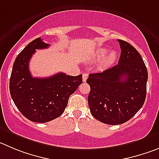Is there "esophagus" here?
Instances as JSON below:
<instances>
[{
    "instance_id": "obj_1",
    "label": "esophagus",
    "mask_w": 159,
    "mask_h": 159,
    "mask_svg": "<svg viewBox=\"0 0 159 159\" xmlns=\"http://www.w3.org/2000/svg\"><path fill=\"white\" fill-rule=\"evenodd\" d=\"M87 78H88V75H87V74H85V73H84V74L82 75L83 81H86Z\"/></svg>"
}]
</instances>
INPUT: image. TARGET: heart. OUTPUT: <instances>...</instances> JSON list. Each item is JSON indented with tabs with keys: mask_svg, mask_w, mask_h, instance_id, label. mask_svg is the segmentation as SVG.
Masks as SVG:
<instances>
[{
	"mask_svg": "<svg viewBox=\"0 0 159 159\" xmlns=\"http://www.w3.org/2000/svg\"><path fill=\"white\" fill-rule=\"evenodd\" d=\"M107 51L108 50L105 49V48H101V49L97 50V51L95 52L94 56H93V59H94L95 61L100 60V59H102V58L105 55V54L107 52ZM116 59H117L116 53H115V52H111L108 53L107 56H105L103 59H101V61L100 62V65H99V66H100V67L101 68L109 67L110 66L114 64V63L115 62Z\"/></svg>",
	"mask_w": 159,
	"mask_h": 159,
	"instance_id": "b5f03b06",
	"label": "heart"
}]
</instances>
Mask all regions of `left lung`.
Returning <instances> with one entry per match:
<instances>
[{
    "mask_svg": "<svg viewBox=\"0 0 159 159\" xmlns=\"http://www.w3.org/2000/svg\"><path fill=\"white\" fill-rule=\"evenodd\" d=\"M121 56L116 66L89 75L88 103L96 119L104 124L121 125L133 118L146 99L148 70L133 45L118 40Z\"/></svg>",
    "mask_w": 159,
    "mask_h": 159,
    "instance_id": "left-lung-1",
    "label": "left lung"
}]
</instances>
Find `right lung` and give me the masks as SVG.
<instances>
[{
    "label": "right lung",
    "mask_w": 159,
    "mask_h": 159,
    "mask_svg": "<svg viewBox=\"0 0 159 159\" xmlns=\"http://www.w3.org/2000/svg\"><path fill=\"white\" fill-rule=\"evenodd\" d=\"M49 46L40 38L34 40L16 57L9 82L10 94L22 115L34 122H48L64 112L68 100L82 83V75L58 73L49 78H33L29 62L36 49Z\"/></svg>",
    "instance_id": "1"
}]
</instances>
